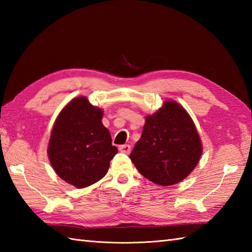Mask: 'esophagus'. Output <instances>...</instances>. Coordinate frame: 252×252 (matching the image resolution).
Returning a JSON list of instances; mask_svg holds the SVG:
<instances>
[{
  "mask_svg": "<svg viewBox=\"0 0 252 252\" xmlns=\"http://www.w3.org/2000/svg\"><path fill=\"white\" fill-rule=\"evenodd\" d=\"M119 151H120L121 153H123V154L129 155L130 152H131V146H130V145H121V146L119 147Z\"/></svg>",
  "mask_w": 252,
  "mask_h": 252,
  "instance_id": "obj_1",
  "label": "esophagus"
}]
</instances>
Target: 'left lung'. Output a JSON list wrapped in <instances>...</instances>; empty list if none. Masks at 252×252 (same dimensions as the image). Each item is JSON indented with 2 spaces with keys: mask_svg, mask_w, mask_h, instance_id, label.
<instances>
[{
  "mask_svg": "<svg viewBox=\"0 0 252 252\" xmlns=\"http://www.w3.org/2000/svg\"><path fill=\"white\" fill-rule=\"evenodd\" d=\"M201 154L200 136L189 112L176 101L165 100L155 114L145 117L130 159L147 180L170 186L190 174Z\"/></svg>",
  "mask_w": 252,
  "mask_h": 252,
  "instance_id": "8db88e82",
  "label": "left lung"
}]
</instances>
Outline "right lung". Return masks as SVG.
Listing matches in <instances>:
<instances>
[{"label": "right lung", "instance_id": "1", "mask_svg": "<svg viewBox=\"0 0 252 252\" xmlns=\"http://www.w3.org/2000/svg\"><path fill=\"white\" fill-rule=\"evenodd\" d=\"M103 109L85 96L71 99L53 126L47 155L56 174L77 189L92 185L106 175L118 153L104 126Z\"/></svg>", "mask_w": 252, "mask_h": 252}]
</instances>
